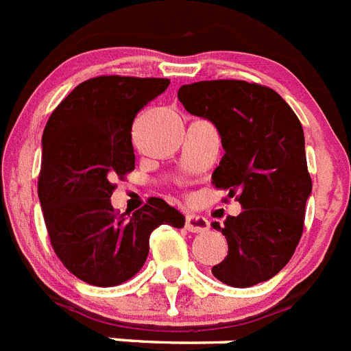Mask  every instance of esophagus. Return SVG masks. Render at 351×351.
<instances>
[{
  "label": "esophagus",
  "instance_id": "esophagus-1",
  "mask_svg": "<svg viewBox=\"0 0 351 351\" xmlns=\"http://www.w3.org/2000/svg\"><path fill=\"white\" fill-rule=\"evenodd\" d=\"M185 228L194 234H203L208 230V219L199 214H187L185 216Z\"/></svg>",
  "mask_w": 351,
  "mask_h": 351
}]
</instances>
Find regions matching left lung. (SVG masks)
Masks as SVG:
<instances>
[{
	"label": "left lung",
	"mask_w": 351,
	"mask_h": 351,
	"mask_svg": "<svg viewBox=\"0 0 351 351\" xmlns=\"http://www.w3.org/2000/svg\"><path fill=\"white\" fill-rule=\"evenodd\" d=\"M185 110L216 126L223 158L212 184L239 193V216L217 221L228 243L225 261L212 267L232 287L266 282L291 261L303 232L312 180L305 158L302 123L280 94L241 80L182 85Z\"/></svg>",
	"instance_id": "1"
}]
</instances>
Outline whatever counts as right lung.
Masks as SVG:
<instances>
[{"mask_svg":"<svg viewBox=\"0 0 351 351\" xmlns=\"http://www.w3.org/2000/svg\"><path fill=\"white\" fill-rule=\"evenodd\" d=\"M167 85L166 78H90L46 123L39 175L44 223L62 264L90 285L132 278L148 257L152 232L185 225L184 214L160 198H149L132 216L117 214L110 203L112 180L135 167L132 123Z\"/></svg>","mask_w":351,"mask_h":351,"instance_id":"obj_1","label":"right lung"}]
</instances>
